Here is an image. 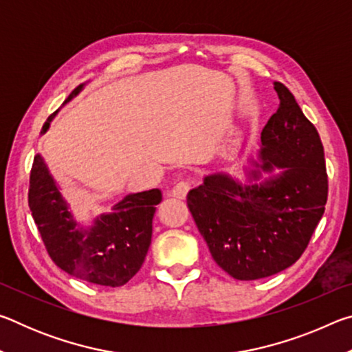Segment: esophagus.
Segmentation results:
<instances>
[{
	"label": "esophagus",
	"mask_w": 352,
	"mask_h": 352,
	"mask_svg": "<svg viewBox=\"0 0 352 352\" xmlns=\"http://www.w3.org/2000/svg\"><path fill=\"white\" fill-rule=\"evenodd\" d=\"M189 188L190 186H189L188 182H178L175 186L170 189V195H172V197H177V199H184V197H186Z\"/></svg>",
	"instance_id": "obj_1"
}]
</instances>
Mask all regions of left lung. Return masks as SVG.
<instances>
[{
    "label": "left lung",
    "mask_w": 352,
    "mask_h": 352,
    "mask_svg": "<svg viewBox=\"0 0 352 352\" xmlns=\"http://www.w3.org/2000/svg\"><path fill=\"white\" fill-rule=\"evenodd\" d=\"M275 90L279 109L262 129L259 162L250 160L247 183L226 174L206 175L186 199L212 259L241 281L276 275L295 264L327 200L317 129L287 87L275 82ZM264 171L271 175L261 181Z\"/></svg>",
    "instance_id": "8db88e82"
}]
</instances>
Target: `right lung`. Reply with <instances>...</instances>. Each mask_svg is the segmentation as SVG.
Here are the masks:
<instances>
[{"label": "right lung", "instance_id": "right-lung-1", "mask_svg": "<svg viewBox=\"0 0 352 352\" xmlns=\"http://www.w3.org/2000/svg\"><path fill=\"white\" fill-rule=\"evenodd\" d=\"M79 85L65 104L79 94ZM58 111V110H57ZM47 118L41 133L50 129ZM162 190L129 194L87 226L74 217L62 189L37 153L29 182V208L51 259L63 272L87 283L119 287L141 269L152 241V219Z\"/></svg>", "mask_w": 352, "mask_h": 352}]
</instances>
